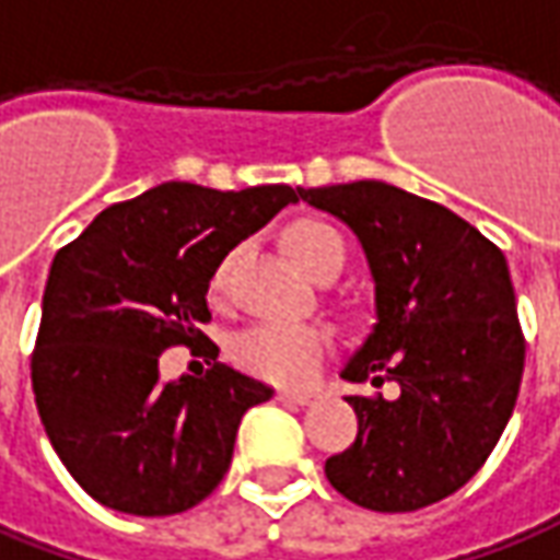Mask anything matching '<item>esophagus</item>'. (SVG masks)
<instances>
[{
	"label": "esophagus",
	"instance_id": "esophagus-1",
	"mask_svg": "<svg viewBox=\"0 0 560 560\" xmlns=\"http://www.w3.org/2000/svg\"><path fill=\"white\" fill-rule=\"evenodd\" d=\"M315 392L306 389H279V401H291V405H310Z\"/></svg>",
	"mask_w": 560,
	"mask_h": 560
}]
</instances>
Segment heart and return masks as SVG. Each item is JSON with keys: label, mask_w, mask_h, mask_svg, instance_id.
Listing matches in <instances>:
<instances>
[{"label": "heart", "mask_w": 560, "mask_h": 560, "mask_svg": "<svg viewBox=\"0 0 560 560\" xmlns=\"http://www.w3.org/2000/svg\"><path fill=\"white\" fill-rule=\"evenodd\" d=\"M284 248L294 257L296 266H303L312 276L330 254L343 250V238L322 220H296L294 226L284 232ZM226 266L230 264L223 260L214 269V279H211L214 294L226 284ZM328 352L330 337L325 330L306 322H288V318L260 322L245 334H238L232 343V359L238 361V368L272 383H284V386L310 383L312 376L322 371Z\"/></svg>", "instance_id": "heart-1"}]
</instances>
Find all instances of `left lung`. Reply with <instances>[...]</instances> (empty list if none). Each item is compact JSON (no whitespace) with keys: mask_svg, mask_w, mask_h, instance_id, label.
Here are the masks:
<instances>
[{"mask_svg":"<svg viewBox=\"0 0 560 560\" xmlns=\"http://www.w3.org/2000/svg\"><path fill=\"white\" fill-rule=\"evenodd\" d=\"M359 235L376 325L343 368L359 435L325 463L337 493L371 512H417L485 466L515 410L524 334L503 250L447 211L383 180L300 189Z\"/></svg>","mask_w":560,"mask_h":560,"instance_id":"1","label":"left lung"}]
</instances>
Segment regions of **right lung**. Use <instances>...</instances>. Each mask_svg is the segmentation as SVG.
Instances as JSON below:
<instances>
[{"instance_id": "1", "label": "right lung", "mask_w": 560, "mask_h": 560, "mask_svg": "<svg viewBox=\"0 0 560 560\" xmlns=\"http://www.w3.org/2000/svg\"><path fill=\"white\" fill-rule=\"evenodd\" d=\"M296 199L284 184L171 180L109 205L57 250L30 371L45 435L91 500L159 518L223 481L245 410L272 389L220 361L159 383V359L171 346L214 355L201 334L214 269Z\"/></svg>"}]
</instances>
